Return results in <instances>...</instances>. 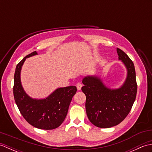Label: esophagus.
Returning a JSON list of instances; mask_svg holds the SVG:
<instances>
[{
    "instance_id": "1",
    "label": "esophagus",
    "mask_w": 152,
    "mask_h": 152,
    "mask_svg": "<svg viewBox=\"0 0 152 152\" xmlns=\"http://www.w3.org/2000/svg\"><path fill=\"white\" fill-rule=\"evenodd\" d=\"M82 83H78L76 84V88H77V89H78V90H81V89H82Z\"/></svg>"
}]
</instances>
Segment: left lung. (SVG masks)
<instances>
[{"instance_id": "left-lung-1", "label": "left lung", "mask_w": 152, "mask_h": 152, "mask_svg": "<svg viewBox=\"0 0 152 152\" xmlns=\"http://www.w3.org/2000/svg\"><path fill=\"white\" fill-rule=\"evenodd\" d=\"M117 53L119 60L127 69V77L121 87L109 88L96 76H86L82 80L87 115L91 124L100 128H110L120 124L131 111L136 99L137 84L134 64L121 50L117 48Z\"/></svg>"}]
</instances>
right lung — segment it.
I'll use <instances>...</instances> for the list:
<instances>
[{
  "mask_svg": "<svg viewBox=\"0 0 152 152\" xmlns=\"http://www.w3.org/2000/svg\"><path fill=\"white\" fill-rule=\"evenodd\" d=\"M36 55H38L36 51L28 54L16 66L14 99L23 117L28 124L40 129H54L64 121L77 89L74 86L57 88L45 99H33L28 96L21 84V70L27 58Z\"/></svg>",
  "mask_w": 152,
  "mask_h": 152,
  "instance_id": "1",
  "label": "right lung"
}]
</instances>
